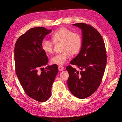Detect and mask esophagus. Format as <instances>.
I'll use <instances>...</instances> for the list:
<instances>
[{"label":"esophagus","mask_w":122,"mask_h":122,"mask_svg":"<svg viewBox=\"0 0 122 122\" xmlns=\"http://www.w3.org/2000/svg\"><path fill=\"white\" fill-rule=\"evenodd\" d=\"M58 68H59V70L60 71H62L63 70V69H64V67H63L62 66H59Z\"/></svg>","instance_id":"34e87169"}]
</instances>
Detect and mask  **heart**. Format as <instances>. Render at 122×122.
I'll use <instances>...</instances> for the list:
<instances>
[{
  "mask_svg": "<svg viewBox=\"0 0 122 122\" xmlns=\"http://www.w3.org/2000/svg\"><path fill=\"white\" fill-rule=\"evenodd\" d=\"M54 43L62 42V52L51 57V62L53 64L62 66L66 63L71 54L74 55L79 51L82 46V38L80 35L72 32L66 27H61L51 35ZM53 42L44 39L41 42V48L45 53H53Z\"/></svg>",
  "mask_w": 122,
  "mask_h": 122,
  "instance_id": "obj_1",
  "label": "heart"
}]
</instances>
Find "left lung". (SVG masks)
Masks as SVG:
<instances>
[{
  "label": "left lung",
  "instance_id": "left-lung-1",
  "mask_svg": "<svg viewBox=\"0 0 122 122\" xmlns=\"http://www.w3.org/2000/svg\"><path fill=\"white\" fill-rule=\"evenodd\" d=\"M73 25L81 29L82 43L79 53L70 63L80 71L67 66V85L74 96L84 99L93 94L100 85L107 62L106 51L103 39L96 29L84 23Z\"/></svg>",
  "mask_w": 122,
  "mask_h": 122
}]
</instances>
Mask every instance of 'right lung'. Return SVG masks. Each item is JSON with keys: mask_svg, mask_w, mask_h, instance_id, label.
Returning <instances> with one entry per match:
<instances>
[{"mask_svg": "<svg viewBox=\"0 0 122 122\" xmlns=\"http://www.w3.org/2000/svg\"><path fill=\"white\" fill-rule=\"evenodd\" d=\"M51 31L44 27L31 28L17 39L14 48L17 77L26 94L40 102L50 97L52 85L58 72L55 64L48 66L41 73L38 71L48 62V58L41 48V42Z\"/></svg>", "mask_w": 122, "mask_h": 122, "instance_id": "obj_1", "label": "right lung"}]
</instances>
